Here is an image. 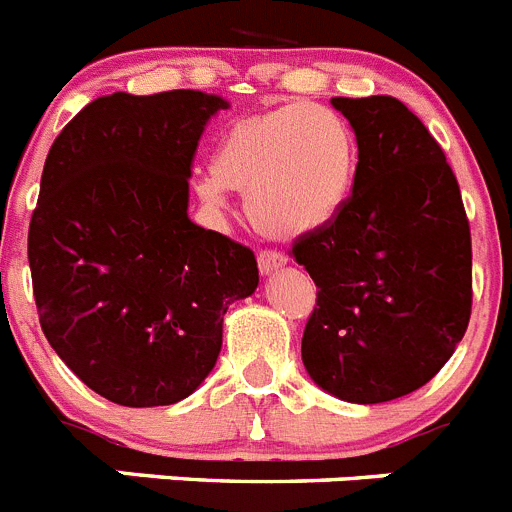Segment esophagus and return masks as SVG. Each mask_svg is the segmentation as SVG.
Here are the masks:
<instances>
[{
    "label": "esophagus",
    "mask_w": 512,
    "mask_h": 512,
    "mask_svg": "<svg viewBox=\"0 0 512 512\" xmlns=\"http://www.w3.org/2000/svg\"><path fill=\"white\" fill-rule=\"evenodd\" d=\"M284 264H287V256H284V253L271 251V248H264V251H259L261 274H274V271L282 269Z\"/></svg>",
    "instance_id": "obj_1"
}]
</instances>
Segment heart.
<instances>
[{"mask_svg":"<svg viewBox=\"0 0 512 512\" xmlns=\"http://www.w3.org/2000/svg\"><path fill=\"white\" fill-rule=\"evenodd\" d=\"M356 174L359 138L351 122L297 99L230 122L212 169L194 179V194L210 210L228 205V189L246 194L253 228L289 241L330 223L354 192Z\"/></svg>","mask_w":512,"mask_h":512,"instance_id":"1","label":"heart"}]
</instances>
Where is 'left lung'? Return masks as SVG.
Listing matches in <instances>:
<instances>
[{
  "mask_svg": "<svg viewBox=\"0 0 512 512\" xmlns=\"http://www.w3.org/2000/svg\"><path fill=\"white\" fill-rule=\"evenodd\" d=\"M359 138L354 192L292 243L318 287L302 361L359 405L431 382L472 315V233L446 153L400 99H330Z\"/></svg>",
  "mask_w": 512,
  "mask_h": 512,
  "instance_id": "8db88e82",
  "label": "left lung"
}]
</instances>
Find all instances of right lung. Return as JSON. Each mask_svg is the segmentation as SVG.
<instances>
[{
  "label": "right lung",
  "instance_id": "add662e5",
  "mask_svg": "<svg viewBox=\"0 0 512 512\" xmlns=\"http://www.w3.org/2000/svg\"><path fill=\"white\" fill-rule=\"evenodd\" d=\"M194 89L89 102L53 140L30 217L40 328L89 390L125 408L174 405L212 372L223 315L259 284L248 246L187 217L205 122Z\"/></svg>",
  "mask_w": 512,
  "mask_h": 512
}]
</instances>
